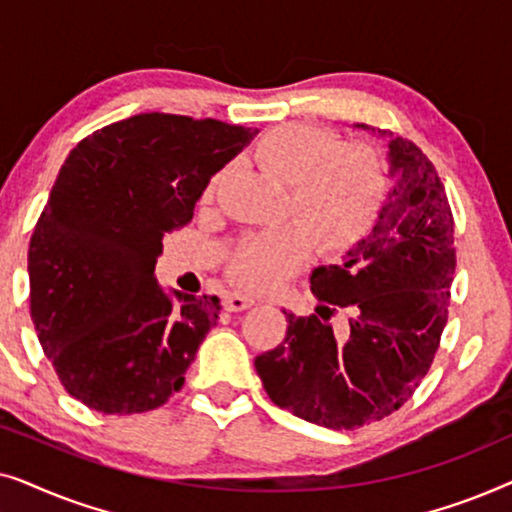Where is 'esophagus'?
Returning <instances> with one entry per match:
<instances>
[{"label":"esophagus","instance_id":"esophagus-1","mask_svg":"<svg viewBox=\"0 0 512 512\" xmlns=\"http://www.w3.org/2000/svg\"><path fill=\"white\" fill-rule=\"evenodd\" d=\"M251 305H256V300H254V298L242 296V293H228V296L223 298V307H226L228 312H242V310H249Z\"/></svg>","mask_w":512,"mask_h":512}]
</instances>
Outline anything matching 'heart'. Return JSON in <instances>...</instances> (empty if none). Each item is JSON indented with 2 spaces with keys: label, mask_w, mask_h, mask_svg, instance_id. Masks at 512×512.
<instances>
[{
  "label": "heart",
  "mask_w": 512,
  "mask_h": 512,
  "mask_svg": "<svg viewBox=\"0 0 512 512\" xmlns=\"http://www.w3.org/2000/svg\"><path fill=\"white\" fill-rule=\"evenodd\" d=\"M251 158L286 188L289 228L244 240L228 261V277L244 291L270 293L319 254H340L373 228L387 193L382 158L363 144H340L310 125H277L256 139ZM219 177L207 186L212 200Z\"/></svg>",
  "instance_id": "1"
}]
</instances>
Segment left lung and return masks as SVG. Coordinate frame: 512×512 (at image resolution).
I'll use <instances>...</instances> for the list:
<instances>
[{
  "label": "left lung",
  "instance_id": "left-lung-1",
  "mask_svg": "<svg viewBox=\"0 0 512 512\" xmlns=\"http://www.w3.org/2000/svg\"><path fill=\"white\" fill-rule=\"evenodd\" d=\"M354 128L387 139L394 188L370 235L342 263L312 272L317 314L284 310V342L254 361L272 403L335 431L380 422L415 394L438 352L457 265L452 209L431 160L387 130ZM335 309L348 321L331 325Z\"/></svg>",
  "mask_w": 512,
  "mask_h": 512
}]
</instances>
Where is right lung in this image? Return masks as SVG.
<instances>
[{
    "mask_svg": "<svg viewBox=\"0 0 512 512\" xmlns=\"http://www.w3.org/2000/svg\"><path fill=\"white\" fill-rule=\"evenodd\" d=\"M256 132L153 111L69 153L30 240V314L62 387L90 410L135 415L184 387L221 305L163 291L153 270L163 235L193 219Z\"/></svg>",
    "mask_w": 512,
    "mask_h": 512,
    "instance_id": "add662e5",
    "label": "right lung"
}]
</instances>
